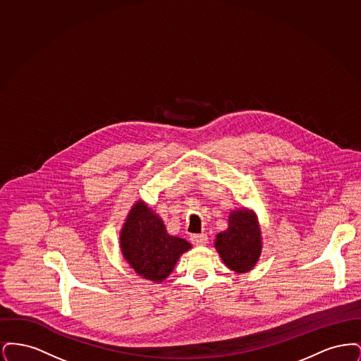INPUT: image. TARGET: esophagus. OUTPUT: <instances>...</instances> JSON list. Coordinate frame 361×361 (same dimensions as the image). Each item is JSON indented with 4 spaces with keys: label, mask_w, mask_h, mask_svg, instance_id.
Instances as JSON below:
<instances>
[{
    "label": "esophagus",
    "mask_w": 361,
    "mask_h": 361,
    "mask_svg": "<svg viewBox=\"0 0 361 361\" xmlns=\"http://www.w3.org/2000/svg\"><path fill=\"white\" fill-rule=\"evenodd\" d=\"M190 240H192L193 245L204 246L207 242H208V237H207V234H204V233H202V234H193V235H190Z\"/></svg>",
    "instance_id": "esophagus-1"
}]
</instances>
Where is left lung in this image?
Here are the masks:
<instances>
[{
    "label": "left lung",
    "mask_w": 361,
    "mask_h": 361,
    "mask_svg": "<svg viewBox=\"0 0 361 361\" xmlns=\"http://www.w3.org/2000/svg\"><path fill=\"white\" fill-rule=\"evenodd\" d=\"M215 247L224 264L234 272L252 271L262 247L256 214L246 208L233 211L227 230L216 235Z\"/></svg>",
    "instance_id": "1"
}]
</instances>
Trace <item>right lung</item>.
I'll return each instance as SVG.
<instances>
[{"instance_id":"right-lung-1","label":"right lung","mask_w":361,"mask_h":361,"mask_svg":"<svg viewBox=\"0 0 361 361\" xmlns=\"http://www.w3.org/2000/svg\"><path fill=\"white\" fill-rule=\"evenodd\" d=\"M121 249L137 275L161 283L172 274L177 259L188 252L190 243L169 235L164 221L139 200L123 224Z\"/></svg>"}]
</instances>
